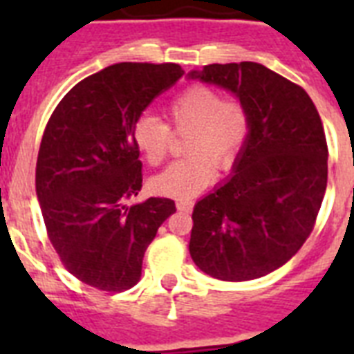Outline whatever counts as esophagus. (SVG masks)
I'll return each mask as SVG.
<instances>
[{"label": "esophagus", "instance_id": "esophagus-1", "mask_svg": "<svg viewBox=\"0 0 354 354\" xmlns=\"http://www.w3.org/2000/svg\"><path fill=\"white\" fill-rule=\"evenodd\" d=\"M176 207L180 211H191L193 209V202L191 200H178Z\"/></svg>", "mask_w": 354, "mask_h": 354}]
</instances>
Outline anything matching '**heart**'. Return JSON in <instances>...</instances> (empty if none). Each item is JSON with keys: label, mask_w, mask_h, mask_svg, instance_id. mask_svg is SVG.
<instances>
[{"label": "heart", "mask_w": 354, "mask_h": 354, "mask_svg": "<svg viewBox=\"0 0 354 354\" xmlns=\"http://www.w3.org/2000/svg\"><path fill=\"white\" fill-rule=\"evenodd\" d=\"M172 130L189 133L185 154L189 158L169 165L152 178V189L171 198L187 200L215 182V163L232 165L246 143L250 118L236 99H222L209 86H189L167 106ZM133 143L149 165H160L171 149L172 132L165 121L143 113L133 122Z\"/></svg>", "instance_id": "heart-1"}]
</instances>
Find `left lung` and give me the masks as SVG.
I'll return each instance as SVG.
<instances>
[{"instance_id": "left-lung-1", "label": "left lung", "mask_w": 354, "mask_h": 354, "mask_svg": "<svg viewBox=\"0 0 354 354\" xmlns=\"http://www.w3.org/2000/svg\"><path fill=\"white\" fill-rule=\"evenodd\" d=\"M189 79L235 93L250 118L233 174L194 205L189 252L211 277L257 279L314 230L327 189L324 124L307 91L263 64H209Z\"/></svg>"}]
</instances>
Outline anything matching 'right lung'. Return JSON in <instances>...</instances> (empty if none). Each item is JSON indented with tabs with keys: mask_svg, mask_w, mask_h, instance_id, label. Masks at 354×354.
I'll return each instance as SVG.
<instances>
[{
	"mask_svg": "<svg viewBox=\"0 0 354 354\" xmlns=\"http://www.w3.org/2000/svg\"><path fill=\"white\" fill-rule=\"evenodd\" d=\"M182 75L178 64L108 66L73 86L44 130L36 194L47 236L69 274L93 288H132L158 227L176 211L171 198L124 202L143 185L133 122Z\"/></svg>",
	"mask_w": 354,
	"mask_h": 354,
	"instance_id": "1",
	"label": "right lung"
}]
</instances>
